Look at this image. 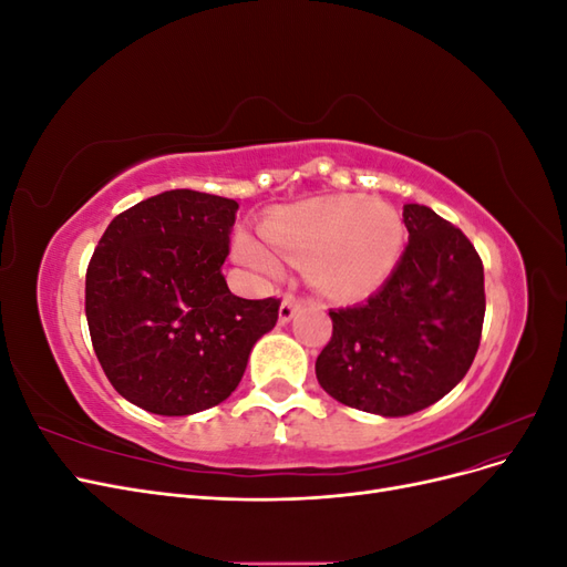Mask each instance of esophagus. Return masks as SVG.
Here are the masks:
<instances>
[{
  "label": "esophagus",
  "instance_id": "34e87169",
  "mask_svg": "<svg viewBox=\"0 0 567 567\" xmlns=\"http://www.w3.org/2000/svg\"><path fill=\"white\" fill-rule=\"evenodd\" d=\"M298 307H300V302H298L296 298H284V300H281V307H279V321H281V323H288L290 319L296 317Z\"/></svg>",
  "mask_w": 567,
  "mask_h": 567
}]
</instances>
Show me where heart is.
<instances>
[{"label": "heart", "instance_id": "b5f03b06", "mask_svg": "<svg viewBox=\"0 0 567 567\" xmlns=\"http://www.w3.org/2000/svg\"><path fill=\"white\" fill-rule=\"evenodd\" d=\"M262 236L288 260L302 262L307 284L319 293L357 300L383 286L400 262L404 221L385 200L336 194L269 213ZM268 247L246 231L234 241L238 262L262 277H277L281 260Z\"/></svg>", "mask_w": 567, "mask_h": 567}]
</instances>
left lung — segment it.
<instances>
[{
    "label": "left lung",
    "instance_id": "1",
    "mask_svg": "<svg viewBox=\"0 0 567 567\" xmlns=\"http://www.w3.org/2000/svg\"><path fill=\"white\" fill-rule=\"evenodd\" d=\"M409 244L367 300L331 310L317 381L340 404L398 419L435 404L471 369L485 319L483 262L461 229L404 205Z\"/></svg>",
    "mask_w": 567,
    "mask_h": 567
}]
</instances>
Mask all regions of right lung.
I'll list each match as a JSON object with an SVG mask.
<instances>
[{
  "label": "right lung",
  "mask_w": 567,
  "mask_h": 567,
  "mask_svg": "<svg viewBox=\"0 0 567 567\" xmlns=\"http://www.w3.org/2000/svg\"><path fill=\"white\" fill-rule=\"evenodd\" d=\"M238 203L175 188L117 215L84 281L92 346L111 385L158 416H192L238 388L279 300L234 296L221 265Z\"/></svg>",
  "instance_id": "1"
}]
</instances>
